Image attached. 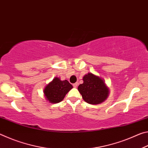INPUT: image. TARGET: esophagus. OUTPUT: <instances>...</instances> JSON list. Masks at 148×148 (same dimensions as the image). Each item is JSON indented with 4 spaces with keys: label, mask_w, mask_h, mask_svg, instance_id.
<instances>
[{
    "label": "esophagus",
    "mask_w": 148,
    "mask_h": 148,
    "mask_svg": "<svg viewBox=\"0 0 148 148\" xmlns=\"http://www.w3.org/2000/svg\"><path fill=\"white\" fill-rule=\"evenodd\" d=\"M77 86H78V83H77V82H76V83H75V84H73V87H76Z\"/></svg>",
    "instance_id": "obj_1"
}]
</instances>
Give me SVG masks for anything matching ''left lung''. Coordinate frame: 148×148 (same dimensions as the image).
<instances>
[{"label": "left lung", "instance_id": "obj_1", "mask_svg": "<svg viewBox=\"0 0 148 148\" xmlns=\"http://www.w3.org/2000/svg\"><path fill=\"white\" fill-rule=\"evenodd\" d=\"M84 83L77 87L82 98L87 103L99 104L108 96L109 90L101 77L88 73L83 77Z\"/></svg>", "mask_w": 148, "mask_h": 148}]
</instances>
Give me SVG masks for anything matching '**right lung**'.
<instances>
[{
  "label": "right lung",
  "mask_w": 148,
  "mask_h": 148,
  "mask_svg": "<svg viewBox=\"0 0 148 148\" xmlns=\"http://www.w3.org/2000/svg\"><path fill=\"white\" fill-rule=\"evenodd\" d=\"M72 86L67 81H61L59 77H55L51 82L45 87L44 92L50 103H58L62 101Z\"/></svg>",
  "instance_id": "add662e5"
}]
</instances>
